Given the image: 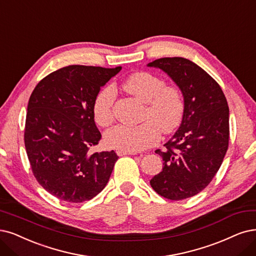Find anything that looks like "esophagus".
I'll return each mask as SVG.
<instances>
[{"mask_svg": "<svg viewBox=\"0 0 256 256\" xmlns=\"http://www.w3.org/2000/svg\"><path fill=\"white\" fill-rule=\"evenodd\" d=\"M136 152H124V150H117V155L118 156H123V155H136Z\"/></svg>", "mask_w": 256, "mask_h": 256, "instance_id": "obj_1", "label": "esophagus"}]
</instances>
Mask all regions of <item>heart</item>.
<instances>
[{"label": "heart", "mask_w": 256, "mask_h": 256, "mask_svg": "<svg viewBox=\"0 0 256 256\" xmlns=\"http://www.w3.org/2000/svg\"><path fill=\"white\" fill-rule=\"evenodd\" d=\"M122 88L128 94L146 103L141 123L136 126L118 124L104 134V142L110 148L124 152H140L153 146L160 133L170 134L175 130L184 117V96L175 85H168L157 76L140 72L130 74ZM116 90L112 85L102 88L92 102L94 121L100 126H108L114 119Z\"/></svg>", "instance_id": "obj_1"}]
</instances>
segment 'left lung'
Masks as SVG:
<instances>
[{"label":"left lung","instance_id":"8db88e82","mask_svg":"<svg viewBox=\"0 0 256 256\" xmlns=\"http://www.w3.org/2000/svg\"><path fill=\"white\" fill-rule=\"evenodd\" d=\"M148 65L166 72L184 100L180 126L166 150H155L164 168L150 184L168 200H186L202 192L222 164L230 136L228 102L220 84L190 60L173 56Z\"/></svg>","mask_w":256,"mask_h":256}]
</instances>
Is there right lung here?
<instances>
[{"instance_id":"obj_1","label":"right lung","mask_w":256,"mask_h":256,"mask_svg":"<svg viewBox=\"0 0 256 256\" xmlns=\"http://www.w3.org/2000/svg\"><path fill=\"white\" fill-rule=\"evenodd\" d=\"M116 68L70 65L47 74L28 101L24 142L34 176L68 202H83L106 186L117 154L90 152L101 139L92 102Z\"/></svg>"}]
</instances>
